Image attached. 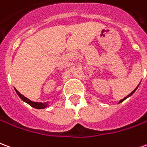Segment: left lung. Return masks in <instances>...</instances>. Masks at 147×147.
Wrapping results in <instances>:
<instances>
[{
    "label": "left lung",
    "mask_w": 147,
    "mask_h": 147,
    "mask_svg": "<svg viewBox=\"0 0 147 147\" xmlns=\"http://www.w3.org/2000/svg\"><path fill=\"white\" fill-rule=\"evenodd\" d=\"M138 86H139V85H138ZM138 86H137V87H136V89L134 90H133L132 92L131 93V94H128V95L127 96V97H125V98H123V99H122V100H120V102H123V101H124V100H125V99H126V98H128V97H130V96L131 95V94H132L133 93H134V92H135V91H136V89H137V88H138Z\"/></svg>",
    "instance_id": "left-lung-1"
}]
</instances>
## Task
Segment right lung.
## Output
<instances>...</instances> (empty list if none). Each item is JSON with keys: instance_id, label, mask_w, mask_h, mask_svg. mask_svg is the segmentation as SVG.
<instances>
[{"instance_id": "1", "label": "right lung", "mask_w": 147, "mask_h": 147, "mask_svg": "<svg viewBox=\"0 0 147 147\" xmlns=\"http://www.w3.org/2000/svg\"><path fill=\"white\" fill-rule=\"evenodd\" d=\"M16 90V89H15ZM16 92L17 93V94L19 95V97L24 102H27V104H29L30 106H32L35 109H44L45 108L46 106H47V104L46 103H40V102H31L30 100H29L28 98H27L26 97H24V95H22L17 90H16Z\"/></svg>"}]
</instances>
